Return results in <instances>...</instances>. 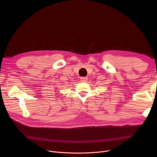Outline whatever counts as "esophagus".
<instances>
[{
  "instance_id": "esophagus-1",
  "label": "esophagus",
  "mask_w": 157,
  "mask_h": 157,
  "mask_svg": "<svg viewBox=\"0 0 157 157\" xmlns=\"http://www.w3.org/2000/svg\"><path fill=\"white\" fill-rule=\"evenodd\" d=\"M87 80H88V78L86 77H81L80 78V81L81 82H86Z\"/></svg>"
}]
</instances>
